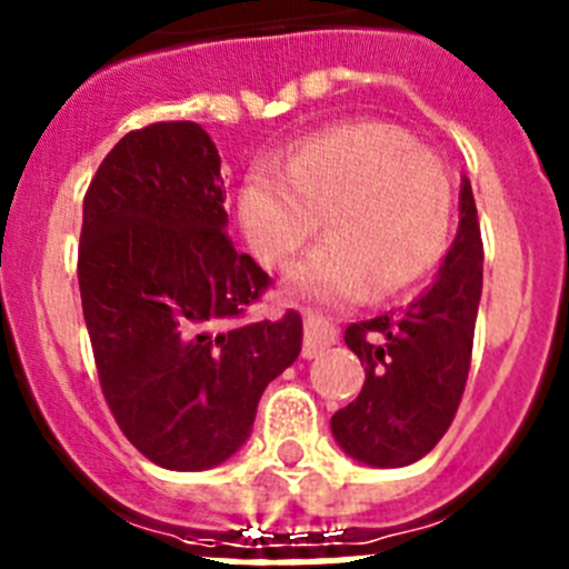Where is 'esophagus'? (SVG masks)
<instances>
[{"label": "esophagus", "mask_w": 569, "mask_h": 569, "mask_svg": "<svg viewBox=\"0 0 569 569\" xmlns=\"http://www.w3.org/2000/svg\"><path fill=\"white\" fill-rule=\"evenodd\" d=\"M336 341V328L333 325H328L325 319H319V316H313L308 310L305 313V341H301V356L305 359H316V356L325 350V347H330Z\"/></svg>", "instance_id": "34e87169"}]
</instances>
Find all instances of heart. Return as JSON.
<instances>
[{
    "label": "heart",
    "mask_w": 569,
    "mask_h": 569,
    "mask_svg": "<svg viewBox=\"0 0 569 569\" xmlns=\"http://www.w3.org/2000/svg\"><path fill=\"white\" fill-rule=\"evenodd\" d=\"M325 216L328 239L301 261L290 288L328 305L413 288L445 250L453 182L439 156L396 124L321 130L256 164L241 184L239 219L250 248L276 268L293 259Z\"/></svg>",
    "instance_id": "heart-1"
}]
</instances>
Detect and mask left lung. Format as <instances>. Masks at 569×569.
Returning <instances> with one entry per match:
<instances>
[{"label": "left lung", "mask_w": 569, "mask_h": 569, "mask_svg": "<svg viewBox=\"0 0 569 569\" xmlns=\"http://www.w3.org/2000/svg\"><path fill=\"white\" fill-rule=\"evenodd\" d=\"M479 213L461 182L459 233L436 279L407 308L356 321L347 347L365 365L359 399L330 419L347 456L370 467H405L439 445L453 425L470 373L481 299Z\"/></svg>", "instance_id": "1"}]
</instances>
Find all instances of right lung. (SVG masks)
Listing matches in <instances>:
<instances>
[{"mask_svg": "<svg viewBox=\"0 0 569 569\" xmlns=\"http://www.w3.org/2000/svg\"><path fill=\"white\" fill-rule=\"evenodd\" d=\"M222 159L202 124L130 130L90 179L79 293L99 385L130 445L208 470L248 441L264 387L301 350V316L241 325L270 276L233 248Z\"/></svg>", "mask_w": 569, "mask_h": 569, "instance_id": "add662e5", "label": "right lung"}]
</instances>
